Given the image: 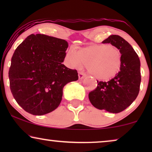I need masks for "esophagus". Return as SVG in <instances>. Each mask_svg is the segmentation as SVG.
<instances>
[{"label":"esophagus","mask_w":152,"mask_h":152,"mask_svg":"<svg viewBox=\"0 0 152 152\" xmlns=\"http://www.w3.org/2000/svg\"><path fill=\"white\" fill-rule=\"evenodd\" d=\"M78 76H79V79H80V80H82V79H84L85 77H86V75H85L84 72H80L78 74Z\"/></svg>","instance_id":"esophagus-1"}]
</instances>
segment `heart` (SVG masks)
<instances>
[{
    "instance_id": "1",
    "label": "heart",
    "mask_w": 152,
    "mask_h": 152,
    "mask_svg": "<svg viewBox=\"0 0 152 152\" xmlns=\"http://www.w3.org/2000/svg\"><path fill=\"white\" fill-rule=\"evenodd\" d=\"M68 65L81 68L86 65L88 72L95 78L109 80L119 72L122 55L119 50L112 45H93L84 48L77 53L73 49L66 54Z\"/></svg>"
}]
</instances>
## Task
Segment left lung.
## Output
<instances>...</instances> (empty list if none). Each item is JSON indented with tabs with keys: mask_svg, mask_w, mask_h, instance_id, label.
Here are the masks:
<instances>
[{
	"mask_svg": "<svg viewBox=\"0 0 152 152\" xmlns=\"http://www.w3.org/2000/svg\"><path fill=\"white\" fill-rule=\"evenodd\" d=\"M111 43L122 55L120 71L108 82H98L88 98L93 107L113 113H120L132 104L138 96L141 82L140 62L132 45L118 35H111L102 41Z\"/></svg>",
	"mask_w": 152,
	"mask_h": 152,
	"instance_id": "8db88e82",
	"label": "left lung"
}]
</instances>
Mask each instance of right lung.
Segmentation results:
<instances>
[{"instance_id": "1", "label": "right lung", "mask_w": 152, "mask_h": 152, "mask_svg": "<svg viewBox=\"0 0 152 152\" xmlns=\"http://www.w3.org/2000/svg\"><path fill=\"white\" fill-rule=\"evenodd\" d=\"M68 43L37 34L28 36L14 51L9 70L10 90L18 105L34 115L57 109L63 88L78 80L76 70L62 64Z\"/></svg>"}]
</instances>
